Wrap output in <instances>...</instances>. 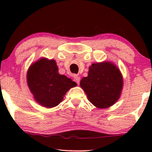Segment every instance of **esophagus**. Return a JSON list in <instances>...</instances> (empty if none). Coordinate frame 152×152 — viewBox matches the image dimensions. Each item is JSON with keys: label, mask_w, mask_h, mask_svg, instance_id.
<instances>
[{"label": "esophagus", "mask_w": 152, "mask_h": 152, "mask_svg": "<svg viewBox=\"0 0 152 152\" xmlns=\"http://www.w3.org/2000/svg\"><path fill=\"white\" fill-rule=\"evenodd\" d=\"M74 81L79 85V84H80V77H78L77 75H74Z\"/></svg>", "instance_id": "34e87169"}]
</instances>
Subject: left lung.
Instances as JSON below:
<instances>
[{"instance_id":"1","label":"left lung","mask_w":152,"mask_h":152,"mask_svg":"<svg viewBox=\"0 0 152 152\" xmlns=\"http://www.w3.org/2000/svg\"><path fill=\"white\" fill-rule=\"evenodd\" d=\"M80 86L93 105L104 109L111 107L120 98L123 78L119 68L111 62L93 64L88 76L80 81Z\"/></svg>"}]
</instances>
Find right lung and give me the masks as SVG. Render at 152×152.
I'll list each match as a JSON object with an SVG mask.
<instances>
[{"mask_svg": "<svg viewBox=\"0 0 152 152\" xmlns=\"http://www.w3.org/2000/svg\"><path fill=\"white\" fill-rule=\"evenodd\" d=\"M27 82L34 98L39 104L46 108L57 106L76 82L58 72L54 59L41 58L32 64L27 73Z\"/></svg>", "mask_w": 152, "mask_h": 152, "instance_id": "1", "label": "right lung"}]
</instances>
